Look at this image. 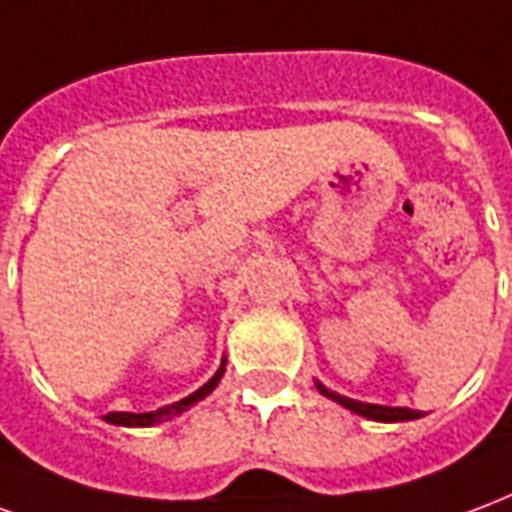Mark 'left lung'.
<instances>
[{
	"label": "left lung",
	"mask_w": 512,
	"mask_h": 512,
	"mask_svg": "<svg viewBox=\"0 0 512 512\" xmlns=\"http://www.w3.org/2000/svg\"><path fill=\"white\" fill-rule=\"evenodd\" d=\"M319 387V393L327 395V398H333L346 409H352L354 414H363L368 420H379V423H395V420H414V417H423L420 412H414V409H406V406H379V404H363V401H354V398H346V395H338L333 390H327L322 382H316Z\"/></svg>",
	"instance_id": "obj_1"
}]
</instances>
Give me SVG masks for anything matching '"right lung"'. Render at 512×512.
I'll list each match as a JSON object with an SVG mask.
<instances>
[{"mask_svg": "<svg viewBox=\"0 0 512 512\" xmlns=\"http://www.w3.org/2000/svg\"><path fill=\"white\" fill-rule=\"evenodd\" d=\"M223 365L218 368V374L212 376L210 382L204 384V387H199L196 393H190L188 398H182V401H177V404L166 406V409H158V412H147V414H130V412H108L106 420L108 423L114 425H155V423H163V420H171V417H177V414L188 412L190 406L196 404V401H201L204 395H210L215 387H218L220 376H223Z\"/></svg>", "mask_w": 512, "mask_h": 512, "instance_id": "add662e5", "label": "right lung"}]
</instances>
